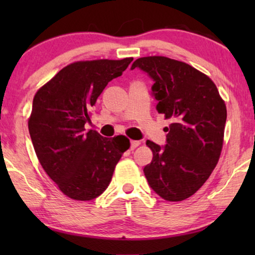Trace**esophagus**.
I'll return each mask as SVG.
<instances>
[{
  "instance_id": "34e87169",
  "label": "esophagus",
  "mask_w": 255,
  "mask_h": 255,
  "mask_svg": "<svg viewBox=\"0 0 255 255\" xmlns=\"http://www.w3.org/2000/svg\"><path fill=\"white\" fill-rule=\"evenodd\" d=\"M139 145H140V141H138V140H131V149H134L135 147H138Z\"/></svg>"
}]
</instances>
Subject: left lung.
<instances>
[{
    "label": "left lung",
    "mask_w": 255,
    "mask_h": 255,
    "mask_svg": "<svg viewBox=\"0 0 255 255\" xmlns=\"http://www.w3.org/2000/svg\"><path fill=\"white\" fill-rule=\"evenodd\" d=\"M153 79L156 110L172 121L167 144L146 141L153 159L144 168L149 187L170 202L194 195L211 175L221 156L226 106L214 81L193 66L153 55L132 64Z\"/></svg>",
    "instance_id": "left-lung-1"
}]
</instances>
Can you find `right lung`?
<instances>
[{"label": "right lung", "mask_w": 255, "mask_h": 255, "mask_svg": "<svg viewBox=\"0 0 255 255\" xmlns=\"http://www.w3.org/2000/svg\"><path fill=\"white\" fill-rule=\"evenodd\" d=\"M133 58L75 61L59 71L33 97L29 132L41 167L62 194L75 201L99 197L130 147L125 135L86 132L90 109L108 82L123 74Z\"/></svg>", "instance_id": "1"}]
</instances>
